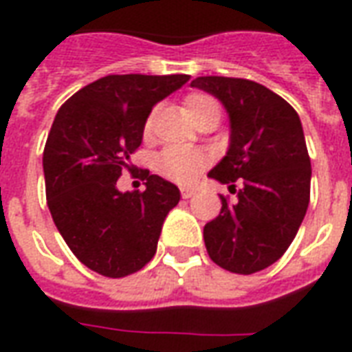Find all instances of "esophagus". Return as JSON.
Masks as SVG:
<instances>
[{
	"mask_svg": "<svg viewBox=\"0 0 352 352\" xmlns=\"http://www.w3.org/2000/svg\"><path fill=\"white\" fill-rule=\"evenodd\" d=\"M196 188H190V186H183V188H181V196H183L184 199H188V198H192V196H196Z\"/></svg>",
	"mask_w": 352,
	"mask_h": 352,
	"instance_id": "1",
	"label": "esophagus"
}]
</instances>
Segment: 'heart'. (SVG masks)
Instances as JSON below:
<instances>
[{
	"mask_svg": "<svg viewBox=\"0 0 352 352\" xmlns=\"http://www.w3.org/2000/svg\"><path fill=\"white\" fill-rule=\"evenodd\" d=\"M184 107H186V113L194 124L199 122L201 118H207V116H219L221 118L219 103L213 98L204 96V94L188 96L184 100ZM148 126H151V120L146 122V128ZM207 164H209V156L204 151L190 148V146H168L156 158V168L162 175L181 184L192 183Z\"/></svg>",
	"mask_w": 352,
	"mask_h": 352,
	"instance_id": "heart-1",
	"label": "heart"
}]
</instances>
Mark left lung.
Masks as SVG:
<instances>
[{"label": "left lung", "mask_w": 352, "mask_h": 352, "mask_svg": "<svg viewBox=\"0 0 352 352\" xmlns=\"http://www.w3.org/2000/svg\"><path fill=\"white\" fill-rule=\"evenodd\" d=\"M190 87L221 101L230 118V145L207 177L228 184L221 214L204 239L214 264L251 275L285 254L309 206L311 160L300 116L280 96L254 80L198 77Z\"/></svg>", "instance_id": "1"}]
</instances>
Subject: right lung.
<instances>
[{
    "label": "right lung",
    "instance_id": "1",
    "mask_svg": "<svg viewBox=\"0 0 352 352\" xmlns=\"http://www.w3.org/2000/svg\"><path fill=\"white\" fill-rule=\"evenodd\" d=\"M190 75H109L58 111L43 153L52 221L73 254L105 277H126L153 260L162 226L179 204L175 184L146 171L145 190L120 192L153 107Z\"/></svg>",
    "mask_w": 352,
    "mask_h": 352
}]
</instances>
